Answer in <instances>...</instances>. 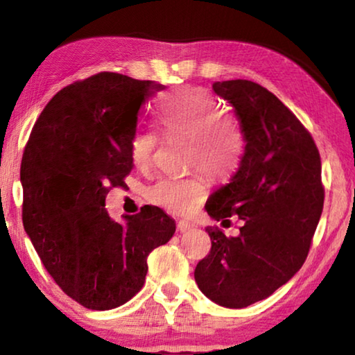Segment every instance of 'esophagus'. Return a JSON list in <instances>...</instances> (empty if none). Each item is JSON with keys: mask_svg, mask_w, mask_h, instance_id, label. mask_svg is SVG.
<instances>
[{"mask_svg": "<svg viewBox=\"0 0 355 355\" xmlns=\"http://www.w3.org/2000/svg\"><path fill=\"white\" fill-rule=\"evenodd\" d=\"M177 228H178L180 233H184V232L191 230V228H194V225L189 224V222H186V220H178L177 222Z\"/></svg>", "mask_w": 355, "mask_h": 355, "instance_id": "34e87169", "label": "esophagus"}]
</instances>
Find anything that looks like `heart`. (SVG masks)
Instances as JSON below:
<instances>
[{"instance_id":"b5f03b06","label":"heart","mask_w":355,"mask_h":355,"mask_svg":"<svg viewBox=\"0 0 355 355\" xmlns=\"http://www.w3.org/2000/svg\"><path fill=\"white\" fill-rule=\"evenodd\" d=\"M161 130L169 139L188 141V164L213 180H225L238 169L244 153V136L225 106L203 89H182L159 101ZM161 136L141 130L131 141V159L139 171L153 167ZM155 205L175 214H189L205 200L207 182L202 173L186 178H161L148 191Z\"/></svg>"}]
</instances>
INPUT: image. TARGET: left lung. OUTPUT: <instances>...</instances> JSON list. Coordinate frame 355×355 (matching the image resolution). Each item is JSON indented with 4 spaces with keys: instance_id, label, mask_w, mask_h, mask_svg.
<instances>
[{
    "instance_id": "1",
    "label": "left lung",
    "mask_w": 355,
    "mask_h": 355,
    "mask_svg": "<svg viewBox=\"0 0 355 355\" xmlns=\"http://www.w3.org/2000/svg\"><path fill=\"white\" fill-rule=\"evenodd\" d=\"M213 89L235 107L244 153L230 183L205 208L222 224L236 216L243 225L238 236L205 228L211 250L197 263L194 277L213 302L244 309L302 268L324 205L321 158L309 130L266 87L232 80Z\"/></svg>"
}]
</instances>
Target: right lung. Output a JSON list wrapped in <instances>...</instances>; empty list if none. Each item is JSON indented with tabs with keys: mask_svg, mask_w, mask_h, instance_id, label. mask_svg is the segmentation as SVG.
<instances>
[{
	"mask_svg": "<svg viewBox=\"0 0 355 355\" xmlns=\"http://www.w3.org/2000/svg\"><path fill=\"white\" fill-rule=\"evenodd\" d=\"M155 81L100 71L53 97L23 152V227L48 274L83 307L111 310L141 291L150 252L175 222L146 205L120 224L105 208L111 188L133 169L131 141Z\"/></svg>",
	"mask_w": 355,
	"mask_h": 355,
	"instance_id": "1",
	"label": "right lung"
}]
</instances>
